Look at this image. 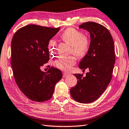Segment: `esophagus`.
Here are the masks:
<instances>
[{
	"instance_id": "1",
	"label": "esophagus",
	"mask_w": 129,
	"mask_h": 129,
	"mask_svg": "<svg viewBox=\"0 0 129 129\" xmlns=\"http://www.w3.org/2000/svg\"><path fill=\"white\" fill-rule=\"evenodd\" d=\"M62 76H63V78H66V77H67V76L69 75L68 74H67V73H62Z\"/></svg>"
}]
</instances>
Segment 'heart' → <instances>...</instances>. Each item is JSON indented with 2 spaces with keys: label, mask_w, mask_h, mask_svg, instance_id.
<instances>
[{
  "label": "heart",
  "mask_w": 129,
  "mask_h": 129,
  "mask_svg": "<svg viewBox=\"0 0 129 129\" xmlns=\"http://www.w3.org/2000/svg\"><path fill=\"white\" fill-rule=\"evenodd\" d=\"M61 39L72 46L73 53L79 57H83L87 53L90 45V38L85 35L81 31L73 28H69L62 32L60 35ZM48 47L50 50H56L57 43L54 39H50L48 44ZM76 63V58L74 56L60 57L54 60L53 65L58 69L69 71Z\"/></svg>",
  "instance_id": "heart-1"
}]
</instances>
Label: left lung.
Masks as SVG:
<instances>
[{
    "mask_svg": "<svg viewBox=\"0 0 129 129\" xmlns=\"http://www.w3.org/2000/svg\"><path fill=\"white\" fill-rule=\"evenodd\" d=\"M79 28L90 34L89 51L79 65L83 70L88 68L89 72L85 77L83 74H74L77 84L71 88L70 92L75 101L87 104L97 100L110 83L115 62V46L110 33L101 24L88 21Z\"/></svg>",
    "mask_w": 129,
    "mask_h": 129,
    "instance_id": "left-lung-1",
    "label": "left lung"
}]
</instances>
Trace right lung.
Here are the masks:
<instances>
[{"label":"right lung","instance_id":"add662e5","mask_svg":"<svg viewBox=\"0 0 129 129\" xmlns=\"http://www.w3.org/2000/svg\"><path fill=\"white\" fill-rule=\"evenodd\" d=\"M34 24L23 26L14 35L11 44V64L16 84L23 94L36 102L52 97L56 84L62 74L59 69L40 68L49 60V42L59 31Z\"/></svg>","mask_w":129,"mask_h":129}]
</instances>
